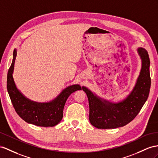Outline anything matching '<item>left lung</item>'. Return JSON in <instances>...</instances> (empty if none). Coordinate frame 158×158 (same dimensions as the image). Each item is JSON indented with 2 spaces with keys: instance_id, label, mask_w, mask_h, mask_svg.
<instances>
[{
  "instance_id": "1",
  "label": "left lung",
  "mask_w": 158,
  "mask_h": 158,
  "mask_svg": "<svg viewBox=\"0 0 158 158\" xmlns=\"http://www.w3.org/2000/svg\"><path fill=\"white\" fill-rule=\"evenodd\" d=\"M141 59L139 75L132 91L119 103L102 99L83 87L86 93L89 106V121L98 129H114L123 127L134 119L146 102L151 87L149 60L148 51L143 48H137Z\"/></svg>"
}]
</instances>
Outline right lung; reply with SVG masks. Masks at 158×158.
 <instances>
[{
  "instance_id": "add662e5",
  "label": "right lung",
  "mask_w": 158,
  "mask_h": 158,
  "mask_svg": "<svg viewBox=\"0 0 158 158\" xmlns=\"http://www.w3.org/2000/svg\"><path fill=\"white\" fill-rule=\"evenodd\" d=\"M17 50L7 74V91L17 114L26 122L41 127H53L63 118L66 101L72 93L81 89L79 85H73L64 89L55 99L47 103H38L27 98L16 87L13 73Z\"/></svg>"
}]
</instances>
